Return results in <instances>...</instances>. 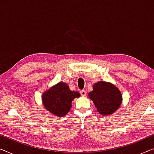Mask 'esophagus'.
I'll use <instances>...</instances> for the list:
<instances>
[{
    "label": "esophagus",
    "mask_w": 154,
    "mask_h": 154,
    "mask_svg": "<svg viewBox=\"0 0 154 154\" xmlns=\"http://www.w3.org/2000/svg\"><path fill=\"white\" fill-rule=\"evenodd\" d=\"M81 94L83 97L86 96V94H87V91H86V90H81Z\"/></svg>",
    "instance_id": "obj_1"
}]
</instances>
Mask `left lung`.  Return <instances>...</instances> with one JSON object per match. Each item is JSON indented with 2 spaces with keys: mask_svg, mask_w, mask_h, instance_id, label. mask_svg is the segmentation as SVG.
Returning a JSON list of instances; mask_svg holds the SVG:
<instances>
[{
  "mask_svg": "<svg viewBox=\"0 0 154 154\" xmlns=\"http://www.w3.org/2000/svg\"><path fill=\"white\" fill-rule=\"evenodd\" d=\"M88 97L93 102L101 115L108 116L114 113L122 104V94L113 84L105 81L94 83Z\"/></svg>",
  "mask_w": 154,
  "mask_h": 154,
  "instance_id": "8db88e82",
  "label": "left lung"
}]
</instances>
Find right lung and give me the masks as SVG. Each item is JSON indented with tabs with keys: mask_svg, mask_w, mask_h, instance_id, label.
Segmentation results:
<instances>
[{
	"mask_svg": "<svg viewBox=\"0 0 154 154\" xmlns=\"http://www.w3.org/2000/svg\"><path fill=\"white\" fill-rule=\"evenodd\" d=\"M81 96L79 92L69 89L68 84L57 83L42 94V102L48 111L58 117H64L71 108V102Z\"/></svg>",
	"mask_w": 154,
	"mask_h": 154,
	"instance_id": "right-lung-1",
	"label": "right lung"
}]
</instances>
